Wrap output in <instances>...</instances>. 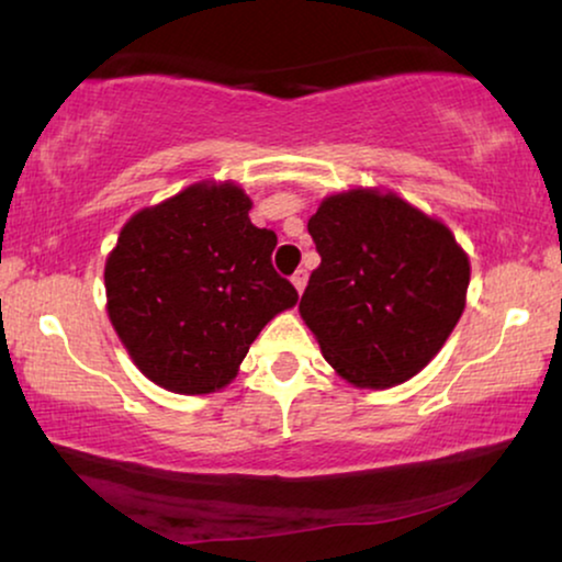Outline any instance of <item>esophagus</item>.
<instances>
[{"label": "esophagus", "mask_w": 562, "mask_h": 562, "mask_svg": "<svg viewBox=\"0 0 562 562\" xmlns=\"http://www.w3.org/2000/svg\"><path fill=\"white\" fill-rule=\"evenodd\" d=\"M291 283H294V289L299 291V294H302L304 286H306V271H304V268H299V271L291 276Z\"/></svg>", "instance_id": "obj_1"}]
</instances>
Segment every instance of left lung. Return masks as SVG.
Wrapping results in <instances>:
<instances>
[{"mask_svg":"<svg viewBox=\"0 0 562 562\" xmlns=\"http://www.w3.org/2000/svg\"><path fill=\"white\" fill-rule=\"evenodd\" d=\"M306 227L322 263L299 314L322 356L358 389L409 381L465 310L468 252L445 222L381 189L325 196Z\"/></svg>","mask_w":562,"mask_h":562,"instance_id":"8db88e82","label":"left lung"}]
</instances>
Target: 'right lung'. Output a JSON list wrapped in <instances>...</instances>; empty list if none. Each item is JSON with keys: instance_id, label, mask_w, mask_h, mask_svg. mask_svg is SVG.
I'll return each mask as SVG.
<instances>
[{"instance_id": "right-lung-1", "label": "right lung", "mask_w": 562, "mask_h": 562, "mask_svg": "<svg viewBox=\"0 0 562 562\" xmlns=\"http://www.w3.org/2000/svg\"><path fill=\"white\" fill-rule=\"evenodd\" d=\"M235 181H199L135 212L104 263L106 314L145 379L173 394L225 389L268 322L299 302L271 266L276 233Z\"/></svg>"}]
</instances>
